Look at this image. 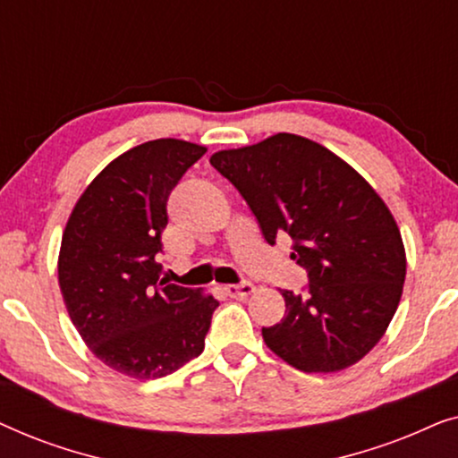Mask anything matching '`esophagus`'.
Masks as SVG:
<instances>
[{"instance_id": "34e87169", "label": "esophagus", "mask_w": 458, "mask_h": 458, "mask_svg": "<svg viewBox=\"0 0 458 458\" xmlns=\"http://www.w3.org/2000/svg\"><path fill=\"white\" fill-rule=\"evenodd\" d=\"M225 292H227V296H231V298L243 300L254 292V284H250V281H242V284L227 285V287H225Z\"/></svg>"}]
</instances>
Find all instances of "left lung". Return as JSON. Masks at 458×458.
<instances>
[{
	"label": "left lung",
	"instance_id": "left-lung-1",
	"mask_svg": "<svg viewBox=\"0 0 458 458\" xmlns=\"http://www.w3.org/2000/svg\"><path fill=\"white\" fill-rule=\"evenodd\" d=\"M210 165L229 179L265 240H293L292 259L309 290H281L285 317L262 340L304 373H335L359 362L390 325L403 296L406 254L379 193L321 143L292 133L221 149Z\"/></svg>",
	"mask_w": 458,
	"mask_h": 458
}]
</instances>
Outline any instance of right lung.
<instances>
[{
	"instance_id": "add662e5",
	"label": "right lung",
	"mask_w": 458,
	"mask_h": 458,
	"mask_svg": "<svg viewBox=\"0 0 458 458\" xmlns=\"http://www.w3.org/2000/svg\"><path fill=\"white\" fill-rule=\"evenodd\" d=\"M206 154L183 140L131 148L87 185L68 216L58 281L71 321L104 365L135 379L165 377L204 350L218 302L160 281L166 199Z\"/></svg>"
}]
</instances>
